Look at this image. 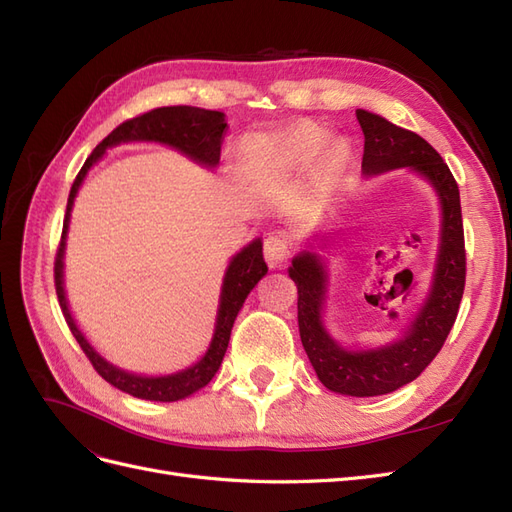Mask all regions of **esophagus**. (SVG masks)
Masks as SVG:
<instances>
[{
  "label": "esophagus",
  "instance_id": "34e87169",
  "mask_svg": "<svg viewBox=\"0 0 512 512\" xmlns=\"http://www.w3.org/2000/svg\"><path fill=\"white\" fill-rule=\"evenodd\" d=\"M265 258L271 269H282L288 265L290 258V247L288 239L284 235H271L265 241Z\"/></svg>",
  "mask_w": 512,
  "mask_h": 512
}]
</instances>
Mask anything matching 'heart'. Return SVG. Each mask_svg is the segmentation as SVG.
I'll return each instance as SVG.
<instances>
[{"label":"heart","mask_w":512,"mask_h":512,"mask_svg":"<svg viewBox=\"0 0 512 512\" xmlns=\"http://www.w3.org/2000/svg\"><path fill=\"white\" fill-rule=\"evenodd\" d=\"M322 138L316 132H290L286 136H282L280 141L273 143V149L277 151V156L286 162H303L314 158L316 153L320 151Z\"/></svg>","instance_id":"heart-1"}]
</instances>
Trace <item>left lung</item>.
<instances>
[{
	"instance_id": "1",
	"label": "left lung",
	"mask_w": 512,
	"mask_h": 512,
	"mask_svg": "<svg viewBox=\"0 0 512 512\" xmlns=\"http://www.w3.org/2000/svg\"><path fill=\"white\" fill-rule=\"evenodd\" d=\"M365 134L363 175L376 177L408 168L427 181L440 205V237L425 301L404 331L380 346H344L327 327L329 267L316 247H327L337 232L318 230L292 258L290 280L299 290V333L318 380L329 391L350 397L393 393L423 374L451 333L466 284V250L459 188L451 170L425 138L376 113L356 108Z\"/></svg>"
}]
</instances>
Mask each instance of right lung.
<instances>
[{
  "label": "right lung",
  "instance_id": "1",
  "mask_svg": "<svg viewBox=\"0 0 512 512\" xmlns=\"http://www.w3.org/2000/svg\"><path fill=\"white\" fill-rule=\"evenodd\" d=\"M224 130H226V115L220 111H205V108H196V106L156 108V111H149L141 117H134L126 123H121V126H117L111 134H108L104 141L91 151V156L85 160L81 173L76 175L72 183L68 207H66L64 232H61V243L55 258L57 299L72 335L76 337V342H79V346L83 348L87 359L91 361V365H94L98 374L108 384H113L115 389L138 399L179 401L203 389V386H207L211 378L218 374L230 342L232 324H235L247 294L254 290V286L269 271L265 258H262V239L258 237L247 243L243 250L237 252L228 262L222 288H220L218 316H215L213 335L205 354L190 367L173 371V374L145 376V374H136V371L123 369L104 359V356L91 346V342L79 329V324H76L70 312V303H68L66 286H64V258H66V239H68L74 198L79 194L87 173L104 158V153L108 149H113L117 145H126V143H160L179 151L181 156L190 158L198 166L213 170L220 164V147H222Z\"/></svg>",
  "mask_w": 512,
  "mask_h": 512
}]
</instances>
